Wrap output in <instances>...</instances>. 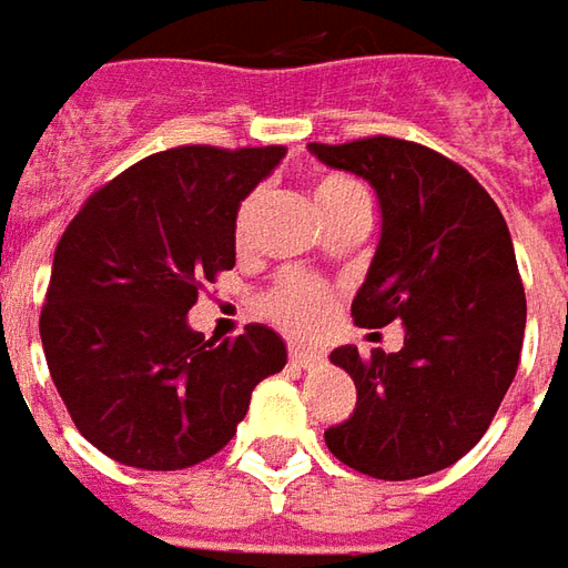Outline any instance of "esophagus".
<instances>
[{
	"instance_id": "esophagus-1",
	"label": "esophagus",
	"mask_w": 568,
	"mask_h": 568,
	"mask_svg": "<svg viewBox=\"0 0 568 568\" xmlns=\"http://www.w3.org/2000/svg\"><path fill=\"white\" fill-rule=\"evenodd\" d=\"M287 353H291V363L300 365V368H315V365L322 363V356H318V353H312V349H306V346L291 344Z\"/></svg>"
}]
</instances>
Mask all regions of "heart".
Returning a JSON list of instances; mask_svg holds the SVG:
<instances>
[{"mask_svg":"<svg viewBox=\"0 0 568 568\" xmlns=\"http://www.w3.org/2000/svg\"><path fill=\"white\" fill-rule=\"evenodd\" d=\"M312 200L318 205V212L325 215V222H334L337 215H344L346 209H353V205H363L368 203V196H365V186L356 181V178H349V174H341V171H325V174H318L315 181H312ZM258 193H250L243 203L237 205V212H234V224H231V237H234V246H237L240 253L250 246V240H253V231H256V219H258ZM331 303H334V296H331V287L325 281H318V277L312 275H281L268 287V291L262 293V300H258V306L262 312L281 325L284 331H291V334H312V331H318L325 322H328V312Z\"/></svg>","mask_w":568,"mask_h":568,"instance_id":"1","label":"heart"}]
</instances>
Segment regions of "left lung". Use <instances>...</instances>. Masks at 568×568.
Instances as JSON below:
<instances>
[{"label": "left lung", "instance_id": "8db88e82", "mask_svg": "<svg viewBox=\"0 0 568 568\" xmlns=\"http://www.w3.org/2000/svg\"><path fill=\"white\" fill-rule=\"evenodd\" d=\"M382 203V243L353 300L359 328L403 322L399 353L341 346L356 409L325 432L349 469L406 481L453 466L481 440L516 378L525 287L497 203L459 162L399 136L310 143Z\"/></svg>", "mask_w": 568, "mask_h": 568}]
</instances>
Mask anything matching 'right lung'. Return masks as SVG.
<instances>
[{"instance_id": "add662e5", "label": "right lung", "mask_w": 568, "mask_h": 568, "mask_svg": "<svg viewBox=\"0 0 568 568\" xmlns=\"http://www.w3.org/2000/svg\"><path fill=\"white\" fill-rule=\"evenodd\" d=\"M284 146H174L121 171L80 205L40 312L45 365L97 450L174 471L222 450L262 378L287 363L272 328L190 331L205 284L234 268L231 224Z\"/></svg>"}]
</instances>
